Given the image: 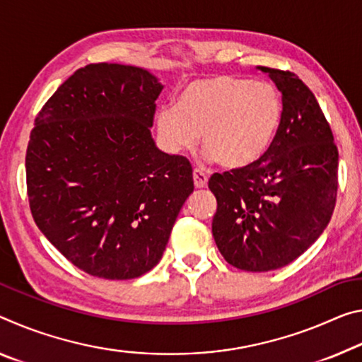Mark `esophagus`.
Instances as JSON below:
<instances>
[{
	"label": "esophagus",
	"instance_id": "esophagus-1",
	"mask_svg": "<svg viewBox=\"0 0 362 362\" xmlns=\"http://www.w3.org/2000/svg\"><path fill=\"white\" fill-rule=\"evenodd\" d=\"M193 182H194V187H197V188H203V187L208 185V175H206L203 170L194 169L193 170Z\"/></svg>",
	"mask_w": 362,
	"mask_h": 362
}]
</instances>
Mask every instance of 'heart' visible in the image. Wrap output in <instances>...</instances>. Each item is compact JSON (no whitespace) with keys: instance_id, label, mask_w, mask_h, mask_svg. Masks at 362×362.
I'll return each mask as SVG.
<instances>
[{"instance_id":"heart-1","label":"heart","mask_w":362,"mask_h":362,"mask_svg":"<svg viewBox=\"0 0 362 362\" xmlns=\"http://www.w3.org/2000/svg\"><path fill=\"white\" fill-rule=\"evenodd\" d=\"M158 134L170 151L202 145L226 169H242L271 148L282 122V98L271 83L219 76L188 83L174 107L158 112Z\"/></svg>"}]
</instances>
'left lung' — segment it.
I'll use <instances>...</instances> for the list:
<instances>
[{
  "label": "left lung",
  "mask_w": 362,
  "mask_h": 362,
  "mask_svg": "<svg viewBox=\"0 0 362 362\" xmlns=\"http://www.w3.org/2000/svg\"><path fill=\"white\" fill-rule=\"evenodd\" d=\"M282 91V122L255 164L212 174V237L230 266L267 272L295 261L324 232L338 190V148L311 90L295 72L257 66Z\"/></svg>",
  "instance_id": "8db88e82"
}]
</instances>
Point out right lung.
I'll return each mask as SVG.
<instances>
[{
  "label": "right lung",
  "instance_id": "add662e5",
  "mask_svg": "<svg viewBox=\"0 0 362 362\" xmlns=\"http://www.w3.org/2000/svg\"><path fill=\"white\" fill-rule=\"evenodd\" d=\"M160 90L141 67L88 64L35 117L25 154L32 217L93 277L151 271L193 192L190 160L159 151L151 139Z\"/></svg>",
  "mask_w": 362,
  "mask_h": 362
}]
</instances>
